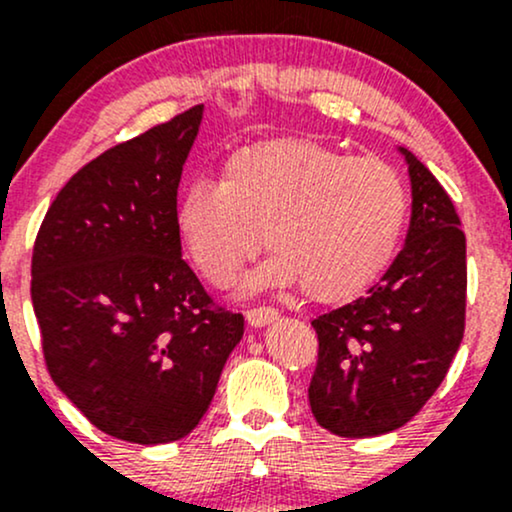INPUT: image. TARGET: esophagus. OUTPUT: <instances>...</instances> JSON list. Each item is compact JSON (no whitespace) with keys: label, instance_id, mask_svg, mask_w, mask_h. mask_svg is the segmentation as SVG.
I'll return each instance as SVG.
<instances>
[{"label":"esophagus","instance_id":"34e87169","mask_svg":"<svg viewBox=\"0 0 512 512\" xmlns=\"http://www.w3.org/2000/svg\"><path fill=\"white\" fill-rule=\"evenodd\" d=\"M279 317V310L272 308V305H260V308L248 310V322L252 327H262L267 322H274Z\"/></svg>","mask_w":512,"mask_h":512}]
</instances>
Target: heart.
Masks as SVG:
<instances>
[{
    "mask_svg": "<svg viewBox=\"0 0 512 512\" xmlns=\"http://www.w3.org/2000/svg\"><path fill=\"white\" fill-rule=\"evenodd\" d=\"M407 216V185L390 163L274 139L228 156L219 182H192L175 207V231L216 289L238 279L262 233L274 252L250 289L303 284L313 301L339 303L378 281Z\"/></svg>",
    "mask_w": 512,
    "mask_h": 512,
    "instance_id": "heart-1",
    "label": "heart"
}]
</instances>
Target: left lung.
Masks as SVG:
<instances>
[{"instance_id": "left-lung-1", "label": "left lung", "mask_w": 512, "mask_h": 512, "mask_svg": "<svg viewBox=\"0 0 512 512\" xmlns=\"http://www.w3.org/2000/svg\"><path fill=\"white\" fill-rule=\"evenodd\" d=\"M407 243L366 298L315 317L317 366L308 387L322 428L383 436L419 414L460 349L467 308V240L455 204L409 149Z\"/></svg>"}]
</instances>
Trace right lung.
Wrapping results in <instances>:
<instances>
[{"mask_svg": "<svg viewBox=\"0 0 512 512\" xmlns=\"http://www.w3.org/2000/svg\"><path fill=\"white\" fill-rule=\"evenodd\" d=\"M204 105L103 151L40 223L31 298L52 380L93 426L139 445L207 414L243 315L182 260L175 207Z\"/></svg>", "mask_w": 512, "mask_h": 512, "instance_id": "add662e5", "label": "right lung"}]
</instances>
